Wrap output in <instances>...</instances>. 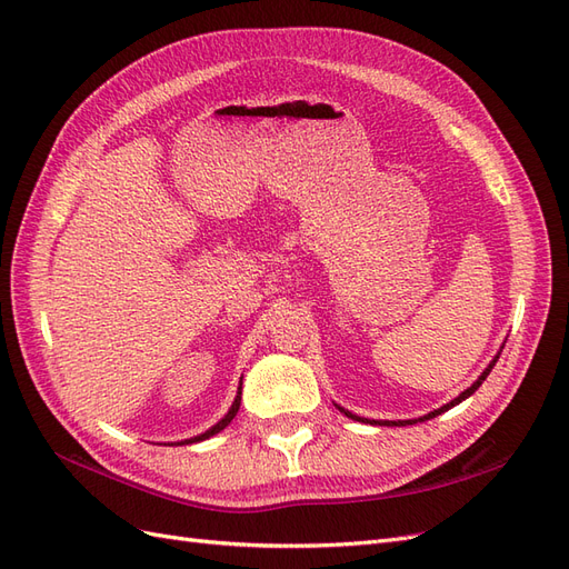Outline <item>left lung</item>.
Instances as JSON below:
<instances>
[{
  "label": "left lung",
  "instance_id": "8db88e82",
  "mask_svg": "<svg viewBox=\"0 0 569 569\" xmlns=\"http://www.w3.org/2000/svg\"><path fill=\"white\" fill-rule=\"evenodd\" d=\"M498 356H501V353H498ZM498 356H496V358L491 360V363H489V368H487L485 372H481V375H479V380H477V382H475V385H472L470 389H465V391H462V393L458 396V399H453L451 403H446V406H441L439 410H435V412H429V416L420 418V422H422V420H429V418H437V416H441V412H443V410H449V408L458 406L460 401H465V399H468V396H472V393H475V391H477V389L481 387V382H485V380H487V375H489V372H491V368L496 366V360H498ZM339 410L343 412V416H349L351 420H363V418H358V416H351V412H349V410H343V408H339ZM363 422H366V420H363ZM412 422H418V420H401V422H375V425H399V427H401V425H412Z\"/></svg>",
  "mask_w": 569,
  "mask_h": 569
}]
</instances>
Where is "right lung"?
<instances>
[{"instance_id":"obj_1","label":"right lung","mask_w":569,"mask_h":569,"mask_svg":"<svg viewBox=\"0 0 569 569\" xmlns=\"http://www.w3.org/2000/svg\"><path fill=\"white\" fill-rule=\"evenodd\" d=\"M239 401H242V385H239V391H237V399H234V403H232V408L228 410V416L226 418H222L218 425H213L211 429H209V432H203L201 437H194V439H189L187 443H192V441H201V439H209V437H213V435H218L220 432V429H226L230 422H232V418L237 416V410H239Z\"/></svg>"}]
</instances>
